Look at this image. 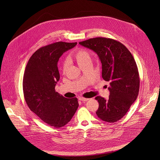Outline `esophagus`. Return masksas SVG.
<instances>
[{"label": "esophagus", "mask_w": 160, "mask_h": 160, "mask_svg": "<svg viewBox=\"0 0 160 160\" xmlns=\"http://www.w3.org/2000/svg\"><path fill=\"white\" fill-rule=\"evenodd\" d=\"M78 99L80 101H88V100H89V98H83V97H79Z\"/></svg>", "instance_id": "obj_1"}]
</instances>
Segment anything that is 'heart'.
Returning a JSON list of instances; mask_svg holds the SVG:
<instances>
[{
    "instance_id": "obj_1",
    "label": "heart",
    "mask_w": 160,
    "mask_h": 160,
    "mask_svg": "<svg viewBox=\"0 0 160 160\" xmlns=\"http://www.w3.org/2000/svg\"><path fill=\"white\" fill-rule=\"evenodd\" d=\"M73 58L80 68L91 62V54L87 50L83 48L77 49L73 54ZM68 66V62L67 60H64L62 63V71L64 72L66 71Z\"/></svg>"
}]
</instances>
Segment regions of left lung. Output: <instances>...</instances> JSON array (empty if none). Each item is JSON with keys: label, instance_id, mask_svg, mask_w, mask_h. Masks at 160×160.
<instances>
[{"label": "left lung", "instance_id": "obj_1", "mask_svg": "<svg viewBox=\"0 0 160 160\" xmlns=\"http://www.w3.org/2000/svg\"><path fill=\"white\" fill-rule=\"evenodd\" d=\"M79 43L98 55L102 77L110 82L108 99L95 98L99 102L96 115L106 122H116L126 115L139 94L140 78L136 61L124 45L114 39L96 37Z\"/></svg>", "mask_w": 160, "mask_h": 160}]
</instances>
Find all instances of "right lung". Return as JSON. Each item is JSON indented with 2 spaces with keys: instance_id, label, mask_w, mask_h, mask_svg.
<instances>
[{
  "instance_id": "right-lung-1",
  "label": "right lung",
  "mask_w": 160,
  "mask_h": 160,
  "mask_svg": "<svg viewBox=\"0 0 160 160\" xmlns=\"http://www.w3.org/2000/svg\"><path fill=\"white\" fill-rule=\"evenodd\" d=\"M77 43L58 42L40 48L30 58L24 73L22 89L28 106L54 128L68 124L78 107L77 98L68 99L55 91L60 78L58 61Z\"/></svg>"
}]
</instances>
